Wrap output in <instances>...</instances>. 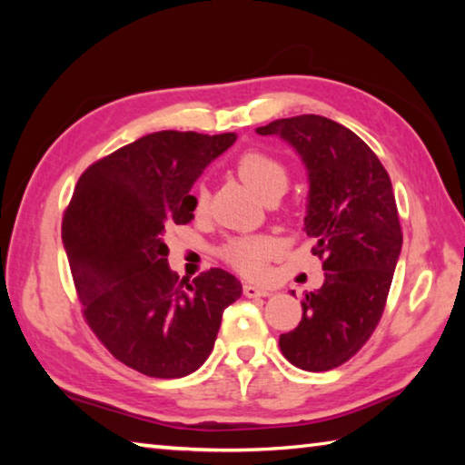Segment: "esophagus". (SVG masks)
<instances>
[{
    "label": "esophagus",
    "instance_id": "obj_1",
    "mask_svg": "<svg viewBox=\"0 0 465 465\" xmlns=\"http://www.w3.org/2000/svg\"><path fill=\"white\" fill-rule=\"evenodd\" d=\"M243 295L252 297V299H254V297H269L271 291L264 289V287L252 285V282H246V285H243Z\"/></svg>",
    "mask_w": 465,
    "mask_h": 465
}]
</instances>
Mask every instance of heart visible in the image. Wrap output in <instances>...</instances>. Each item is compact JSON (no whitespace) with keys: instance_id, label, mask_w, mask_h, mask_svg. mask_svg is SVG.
Masks as SVG:
<instances>
[{"instance_id":"heart-1","label":"heart","mask_w":465,"mask_h":465,"mask_svg":"<svg viewBox=\"0 0 465 465\" xmlns=\"http://www.w3.org/2000/svg\"><path fill=\"white\" fill-rule=\"evenodd\" d=\"M235 168H238V174L243 183L256 194H261L262 199L271 194L285 193L289 174L277 157L258 152V149H250V152L238 157ZM193 203L196 213H201V211L207 209V193L199 188L193 196ZM279 252L281 243L274 238H269V235H242V238L225 243L223 258L246 277H262L266 264Z\"/></svg>"}]
</instances>
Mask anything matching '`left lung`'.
<instances>
[{"label": "left lung", "mask_w": 465, "mask_h": 465, "mask_svg": "<svg viewBox=\"0 0 465 465\" xmlns=\"http://www.w3.org/2000/svg\"><path fill=\"white\" fill-rule=\"evenodd\" d=\"M256 133L281 137L302 157L303 230L326 271L324 285L303 297L299 326L281 334V352L303 371H328L369 341L385 308L402 250L391 180L363 139L326 116L279 119Z\"/></svg>", "instance_id": "obj_1"}]
</instances>
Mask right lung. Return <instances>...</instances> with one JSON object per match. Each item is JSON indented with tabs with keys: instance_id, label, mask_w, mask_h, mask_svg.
<instances>
[{
	"instance_id": "add662e5",
	"label": "right lung",
	"mask_w": 465,
	"mask_h": 465,
	"mask_svg": "<svg viewBox=\"0 0 465 465\" xmlns=\"http://www.w3.org/2000/svg\"><path fill=\"white\" fill-rule=\"evenodd\" d=\"M235 133L157 131L84 172L61 238L84 316L113 355L135 371L174 380L213 351L242 282L223 269L178 281L168 266L172 227L194 219L191 188Z\"/></svg>"
}]
</instances>
